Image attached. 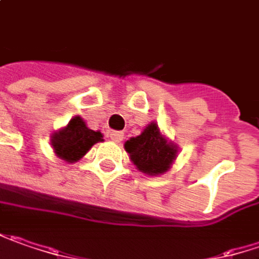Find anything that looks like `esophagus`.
Returning <instances> with one entry per match:
<instances>
[{"label": "esophagus", "mask_w": 259, "mask_h": 259, "mask_svg": "<svg viewBox=\"0 0 259 259\" xmlns=\"http://www.w3.org/2000/svg\"><path fill=\"white\" fill-rule=\"evenodd\" d=\"M109 138L113 143H121L123 140V133H121V131H110Z\"/></svg>", "instance_id": "esophagus-1"}]
</instances>
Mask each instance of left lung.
<instances>
[{
  "instance_id": "left-lung-1",
  "label": "left lung",
  "mask_w": 259,
  "mask_h": 259,
  "mask_svg": "<svg viewBox=\"0 0 259 259\" xmlns=\"http://www.w3.org/2000/svg\"><path fill=\"white\" fill-rule=\"evenodd\" d=\"M123 147L137 169L150 176L167 172L178 154L176 144L167 141L156 122H150L140 136L130 138Z\"/></svg>"
}]
</instances>
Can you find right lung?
<instances>
[{
  "instance_id": "1",
  "label": "right lung",
  "mask_w": 259,
  "mask_h": 259,
  "mask_svg": "<svg viewBox=\"0 0 259 259\" xmlns=\"http://www.w3.org/2000/svg\"><path fill=\"white\" fill-rule=\"evenodd\" d=\"M99 141H103L102 133L87 128L81 116H74L67 126L54 133L51 138L55 154L68 163L78 162Z\"/></svg>"
}]
</instances>
